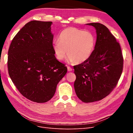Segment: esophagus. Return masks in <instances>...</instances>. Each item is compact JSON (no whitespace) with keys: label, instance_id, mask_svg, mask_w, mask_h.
I'll return each mask as SVG.
<instances>
[{"label":"esophagus","instance_id":"1","mask_svg":"<svg viewBox=\"0 0 133 133\" xmlns=\"http://www.w3.org/2000/svg\"><path fill=\"white\" fill-rule=\"evenodd\" d=\"M67 68H68V71H71L72 70H73V69H72V68L71 67H70L69 66H68Z\"/></svg>","mask_w":133,"mask_h":133}]
</instances>
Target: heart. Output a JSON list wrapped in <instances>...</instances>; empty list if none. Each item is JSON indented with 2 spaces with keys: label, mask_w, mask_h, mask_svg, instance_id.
Instances as JSON below:
<instances>
[{
  "label": "heart",
  "mask_w": 133,
  "mask_h": 133,
  "mask_svg": "<svg viewBox=\"0 0 133 133\" xmlns=\"http://www.w3.org/2000/svg\"><path fill=\"white\" fill-rule=\"evenodd\" d=\"M95 43V37L91 31L68 27L60 33L59 41L53 43V49L56 58L60 61L65 59L68 54L70 62L80 64L90 58Z\"/></svg>",
  "instance_id": "obj_1"
}]
</instances>
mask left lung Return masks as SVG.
<instances>
[{"mask_svg":"<svg viewBox=\"0 0 133 133\" xmlns=\"http://www.w3.org/2000/svg\"><path fill=\"white\" fill-rule=\"evenodd\" d=\"M87 25L96 29L95 46L89 59L74 66V86L80 100L91 103L105 98L113 90L121 76L124 59L119 43L107 27L98 23Z\"/></svg>","mask_w":133,"mask_h":133,"instance_id":"left-lung-1","label":"left lung"}]
</instances>
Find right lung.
I'll list each match as a JSON object with an SVG mask.
<instances>
[{"label":"right lung","mask_w":133,"mask_h":133,"mask_svg":"<svg viewBox=\"0 0 133 133\" xmlns=\"http://www.w3.org/2000/svg\"><path fill=\"white\" fill-rule=\"evenodd\" d=\"M51 24L28 22L15 35L8 50V69L12 82L22 95L38 103L53 98L67 72L65 64L55 57Z\"/></svg>","instance_id":"add662e5"}]
</instances>
